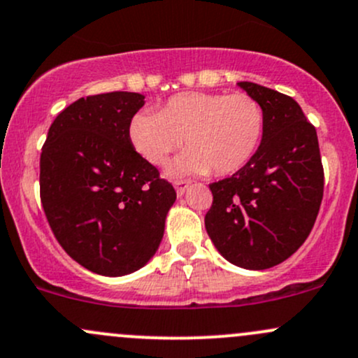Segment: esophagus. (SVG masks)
Masks as SVG:
<instances>
[{"instance_id":"esophagus-1","label":"esophagus","mask_w":358,"mask_h":358,"mask_svg":"<svg viewBox=\"0 0 358 358\" xmlns=\"http://www.w3.org/2000/svg\"><path fill=\"white\" fill-rule=\"evenodd\" d=\"M173 185H175V190H176V194H178V197H182V195L185 194V190L190 187V182L189 180H176Z\"/></svg>"}]
</instances>
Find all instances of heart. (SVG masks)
I'll use <instances>...</instances> for the list:
<instances>
[{"label":"heart","mask_w":358,"mask_h":358,"mask_svg":"<svg viewBox=\"0 0 358 358\" xmlns=\"http://www.w3.org/2000/svg\"><path fill=\"white\" fill-rule=\"evenodd\" d=\"M262 106L245 92H182L159 113L141 110L129 123L131 149L152 166L185 142L189 149L173 159L168 176L231 175L257 152L264 135Z\"/></svg>","instance_id":"heart-1"}]
</instances>
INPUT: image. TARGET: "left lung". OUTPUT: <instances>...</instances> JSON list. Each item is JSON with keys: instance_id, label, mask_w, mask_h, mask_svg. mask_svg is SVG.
I'll list each match as a JSON object with an SVG mask.
<instances>
[{"instance_id": "left-lung-1", "label": "left lung", "mask_w": 358, "mask_h": 358, "mask_svg": "<svg viewBox=\"0 0 358 358\" xmlns=\"http://www.w3.org/2000/svg\"><path fill=\"white\" fill-rule=\"evenodd\" d=\"M264 111L257 152L229 178L209 185L206 231L231 264L250 271L287 261L317 217L324 171L315 129L295 99L254 82H238Z\"/></svg>"}]
</instances>
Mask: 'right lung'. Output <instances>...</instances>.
Here are the masks:
<instances>
[{
    "mask_svg": "<svg viewBox=\"0 0 358 358\" xmlns=\"http://www.w3.org/2000/svg\"><path fill=\"white\" fill-rule=\"evenodd\" d=\"M138 92L82 97L52 122L41 154V201L59 245L101 276L152 259L176 192L129 141Z\"/></svg>",
    "mask_w": 358,
    "mask_h": 358,
    "instance_id": "1",
    "label": "right lung"
}]
</instances>
